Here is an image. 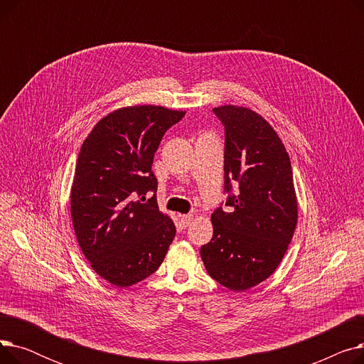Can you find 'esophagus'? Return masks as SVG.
Returning <instances> with one entry per match:
<instances>
[{
  "label": "esophagus",
  "instance_id": "1",
  "mask_svg": "<svg viewBox=\"0 0 364 364\" xmlns=\"http://www.w3.org/2000/svg\"><path fill=\"white\" fill-rule=\"evenodd\" d=\"M180 220H181V224L183 227H187L190 223L193 221V215L192 214H186V215H180Z\"/></svg>",
  "mask_w": 364,
  "mask_h": 364
}]
</instances>
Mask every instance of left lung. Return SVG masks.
Listing matches in <instances>:
<instances>
[{
    "mask_svg": "<svg viewBox=\"0 0 364 364\" xmlns=\"http://www.w3.org/2000/svg\"><path fill=\"white\" fill-rule=\"evenodd\" d=\"M213 110L224 125L228 196L211 215L214 235L200 257L214 280L243 292L274 273L292 240L298 220L292 166L276 131L258 113L230 105Z\"/></svg>",
    "mask_w": 364,
    "mask_h": 364,
    "instance_id": "1",
    "label": "left lung"
}]
</instances>
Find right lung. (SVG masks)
<instances>
[{"instance_id": "add662e5", "label": "right lung", "mask_w": 364, "mask_h": 364, "mask_svg": "<svg viewBox=\"0 0 364 364\" xmlns=\"http://www.w3.org/2000/svg\"><path fill=\"white\" fill-rule=\"evenodd\" d=\"M184 114L161 106L118 109L81 147L70 192L75 235L92 270L119 288L155 273L176 237L174 223L159 211L151 164L164 134Z\"/></svg>"}]
</instances>
